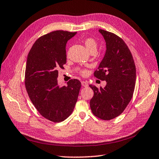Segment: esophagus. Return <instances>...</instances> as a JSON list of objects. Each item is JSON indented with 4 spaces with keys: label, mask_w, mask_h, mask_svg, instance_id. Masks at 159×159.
Masks as SVG:
<instances>
[{
    "label": "esophagus",
    "mask_w": 159,
    "mask_h": 159,
    "mask_svg": "<svg viewBox=\"0 0 159 159\" xmlns=\"http://www.w3.org/2000/svg\"><path fill=\"white\" fill-rule=\"evenodd\" d=\"M81 84H82V86L84 87H87L89 86L88 83L86 82V81H82V82H81Z\"/></svg>",
    "instance_id": "esophagus-1"
}]
</instances>
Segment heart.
<instances>
[{"mask_svg": "<svg viewBox=\"0 0 159 159\" xmlns=\"http://www.w3.org/2000/svg\"><path fill=\"white\" fill-rule=\"evenodd\" d=\"M84 43L88 52H90L91 51H97V43L94 39L92 38H88L84 40ZM81 74L83 75H86L87 74V71L86 70H83L81 71Z\"/></svg>", "mask_w": 159, "mask_h": 159, "instance_id": "heart-1", "label": "heart"}]
</instances>
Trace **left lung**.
<instances>
[{
	"label": "left lung",
	"mask_w": 159,
	"mask_h": 159,
	"mask_svg": "<svg viewBox=\"0 0 159 159\" xmlns=\"http://www.w3.org/2000/svg\"><path fill=\"white\" fill-rule=\"evenodd\" d=\"M106 43V52L94 76L106 80L104 88L90 84L94 96L90 101L93 114L102 120L119 116L130 102L136 82V67L129 48L117 35L99 29Z\"/></svg>",
	"instance_id": "8db88e82"
}]
</instances>
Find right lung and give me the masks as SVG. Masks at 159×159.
Masks as SVG:
<instances>
[{
  "label": "right lung",
  "instance_id": "add662e5",
  "mask_svg": "<svg viewBox=\"0 0 159 159\" xmlns=\"http://www.w3.org/2000/svg\"><path fill=\"white\" fill-rule=\"evenodd\" d=\"M76 33L56 30L42 36L27 57L25 87L35 108L45 119L59 122L69 117L78 99L81 83L71 79L58 84V70L66 62V44Z\"/></svg>",
  "mask_w": 159,
  "mask_h": 159
}]
</instances>
